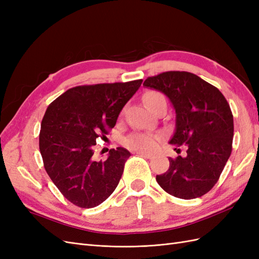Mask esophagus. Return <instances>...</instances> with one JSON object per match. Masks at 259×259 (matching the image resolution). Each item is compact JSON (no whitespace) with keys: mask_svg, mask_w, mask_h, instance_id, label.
<instances>
[{"mask_svg":"<svg viewBox=\"0 0 259 259\" xmlns=\"http://www.w3.org/2000/svg\"><path fill=\"white\" fill-rule=\"evenodd\" d=\"M137 153H138V154H140V155L145 156V158H147V159H151L152 156H153V154H152V153H149V152H146V151H143V150H138V151H137Z\"/></svg>","mask_w":259,"mask_h":259,"instance_id":"1","label":"esophagus"}]
</instances>
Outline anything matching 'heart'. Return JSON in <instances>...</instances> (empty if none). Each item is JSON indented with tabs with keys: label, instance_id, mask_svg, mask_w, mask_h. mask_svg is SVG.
Here are the masks:
<instances>
[{
	"label": "heart",
	"instance_id": "obj_1",
	"mask_svg": "<svg viewBox=\"0 0 259 259\" xmlns=\"http://www.w3.org/2000/svg\"><path fill=\"white\" fill-rule=\"evenodd\" d=\"M144 101L147 108L151 111L158 104L165 103V98L161 93L150 91L145 94ZM160 139L161 135L156 134V133H133L125 139V144L127 147L136 149V150H151L158 145Z\"/></svg>",
	"mask_w": 259,
	"mask_h": 259
}]
</instances>
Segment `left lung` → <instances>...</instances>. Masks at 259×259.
Wrapping results in <instances>:
<instances>
[{
  "label": "left lung",
  "instance_id": "left-lung-1",
  "mask_svg": "<svg viewBox=\"0 0 259 259\" xmlns=\"http://www.w3.org/2000/svg\"><path fill=\"white\" fill-rule=\"evenodd\" d=\"M145 88L163 93L173 106L175 132L169 144L186 146L187 154L169 158L166 173L156 175L164 191L189 200L207 193L221 176L232 150L233 116L215 86L186 71L148 77Z\"/></svg>",
  "mask_w": 259,
  "mask_h": 259
}]
</instances>
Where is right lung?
I'll return each instance as SVG.
<instances>
[{"label":"right lung","mask_w":259,"mask_h":259,"mask_svg":"<svg viewBox=\"0 0 259 259\" xmlns=\"http://www.w3.org/2000/svg\"><path fill=\"white\" fill-rule=\"evenodd\" d=\"M143 80L76 86L46 109L41 123L40 151L44 167L64 197L91 208L110 197L119 185L130 151L117 147L106 161L93 159L99 135L114 127L123 107Z\"/></svg>","instance_id":"obj_1"}]
</instances>
